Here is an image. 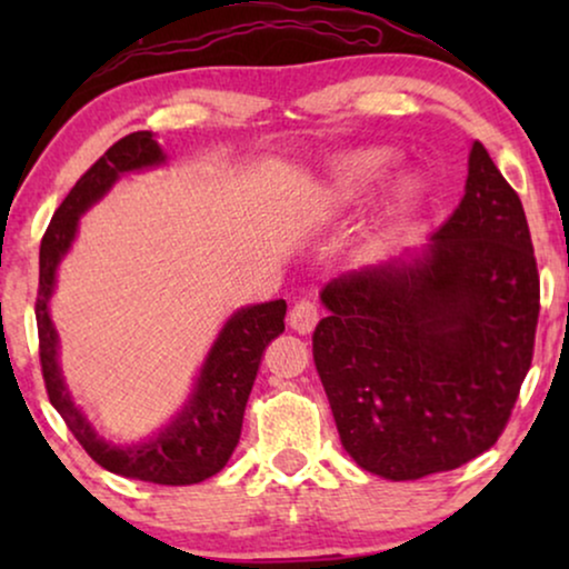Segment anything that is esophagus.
Listing matches in <instances>:
<instances>
[{
    "instance_id": "esophagus-1",
    "label": "esophagus",
    "mask_w": 569,
    "mask_h": 569,
    "mask_svg": "<svg viewBox=\"0 0 569 569\" xmlns=\"http://www.w3.org/2000/svg\"><path fill=\"white\" fill-rule=\"evenodd\" d=\"M318 318H321V310L313 300H298L290 310V316H287V321L298 333H310L316 329Z\"/></svg>"
}]
</instances>
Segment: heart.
Wrapping results in <instances>:
<instances>
[{
  "instance_id": "b5f03b06",
  "label": "heart",
  "mask_w": 569,
  "mask_h": 569,
  "mask_svg": "<svg viewBox=\"0 0 569 569\" xmlns=\"http://www.w3.org/2000/svg\"><path fill=\"white\" fill-rule=\"evenodd\" d=\"M393 152L383 150V147H365V150H355L341 158L337 166L331 168L329 181L323 183L321 199L326 207L341 209L355 204L372 183L386 176L391 168ZM411 193V186L403 189V197Z\"/></svg>"
}]
</instances>
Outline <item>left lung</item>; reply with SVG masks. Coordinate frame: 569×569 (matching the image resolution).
I'll list each match as a JSON object with an SVG mask.
<instances>
[{"label": "left lung", "mask_w": 569, "mask_h": 569, "mask_svg": "<svg viewBox=\"0 0 569 569\" xmlns=\"http://www.w3.org/2000/svg\"><path fill=\"white\" fill-rule=\"evenodd\" d=\"M321 300L316 368L365 471L411 481L495 446L531 368L541 290L523 204L485 144L427 253L347 271Z\"/></svg>", "instance_id": "left-lung-1"}]
</instances>
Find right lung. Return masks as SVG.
<instances>
[{"instance_id": "right-lung-1", "label": "right lung", "mask_w": 569, "mask_h": 569, "mask_svg": "<svg viewBox=\"0 0 569 569\" xmlns=\"http://www.w3.org/2000/svg\"><path fill=\"white\" fill-rule=\"evenodd\" d=\"M166 160L150 131H134L108 147L100 158L80 176L67 199L53 212L41 240V271H38L36 323L38 355L46 393L59 411L69 432L80 442L92 461L127 479L150 481V485H199L224 469L243 430V415L253 380L259 376L261 357L267 347L284 331V300L261 302L238 310L214 341L204 368H201L197 391L186 403L181 417L144 446L116 448L100 440L69 399L57 365V331L49 316V298L61 256L72 246L77 220L92 201L111 189L116 178L129 170L150 168Z\"/></svg>"}]
</instances>
